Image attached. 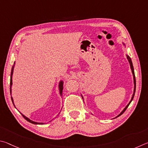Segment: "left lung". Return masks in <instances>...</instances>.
I'll return each instance as SVG.
<instances>
[{
  "instance_id": "1",
  "label": "left lung",
  "mask_w": 148,
  "mask_h": 148,
  "mask_svg": "<svg viewBox=\"0 0 148 148\" xmlns=\"http://www.w3.org/2000/svg\"><path fill=\"white\" fill-rule=\"evenodd\" d=\"M127 59H128V60H129V64H130V66H131V70H132V72H133V77H134V93H133V97H132V99H131V101L129 102V104L127 105V107L124 108L123 109V110L122 111V112H121L120 114H119L117 117L116 118H118V116H121V114H122L125 112V111L126 110V109L127 108V107H129V105H130V103H131V102L132 101V100L133 99V98H134V94H135V91H136V79H135V75H134V68H133V63H132V61H131V58L130 57H129V56H127Z\"/></svg>"
}]
</instances>
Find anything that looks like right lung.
I'll return each instance as SVG.
<instances>
[{
  "label": "right lung",
  "instance_id": "add662e5",
  "mask_svg": "<svg viewBox=\"0 0 148 148\" xmlns=\"http://www.w3.org/2000/svg\"><path fill=\"white\" fill-rule=\"evenodd\" d=\"M15 64V63H14ZM14 66H12V71H11V77H10V93H11V86H12V74H13V71H14ZM62 86H63V84H62V82H60V94H62V90H63V88H62ZM11 99H12V103L13 104H14V101H13V99L12 97H11ZM22 116H23V118H24L26 120L29 121L30 123H33V124H43V123H37V122H35V121H33L32 120H30L28 119V118L26 117V116H25L24 115Z\"/></svg>",
  "mask_w": 148,
  "mask_h": 148
}]
</instances>
